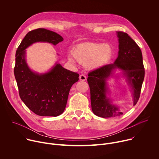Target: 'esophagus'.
Returning a JSON list of instances; mask_svg holds the SVG:
<instances>
[{
	"label": "esophagus",
	"instance_id": "34e87169",
	"mask_svg": "<svg viewBox=\"0 0 159 159\" xmlns=\"http://www.w3.org/2000/svg\"><path fill=\"white\" fill-rule=\"evenodd\" d=\"M79 79L80 80H82V81H84L86 80V76L84 74H81L80 76H79Z\"/></svg>",
	"mask_w": 159,
	"mask_h": 159
}]
</instances>
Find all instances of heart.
Returning a JSON list of instances; mask_svg holds the SVG:
<instances>
[{"mask_svg":"<svg viewBox=\"0 0 159 159\" xmlns=\"http://www.w3.org/2000/svg\"><path fill=\"white\" fill-rule=\"evenodd\" d=\"M113 48L109 43H85L80 44L73 50V56L79 63L90 69H95L107 63L112 57ZM69 60L74 61L72 57Z\"/></svg>","mask_w":159,"mask_h":159,"instance_id":"heart-1","label":"heart"}]
</instances>
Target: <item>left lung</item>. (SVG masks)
<instances>
[{
    "label": "left lung",
    "mask_w": 159,
    "mask_h": 159,
    "mask_svg": "<svg viewBox=\"0 0 159 159\" xmlns=\"http://www.w3.org/2000/svg\"><path fill=\"white\" fill-rule=\"evenodd\" d=\"M118 56L113 63L105 65L88 74L90 102L94 114L102 118L118 117L123 112L106 97V80L116 69L122 70L123 77L132 88L133 105L137 103L145 77L142 53L135 41L126 33L118 31Z\"/></svg>",
    "instance_id": "left-lung-1"
}]
</instances>
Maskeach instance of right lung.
<instances>
[{
  "instance_id": "right-lung-1",
  "label": "right lung",
  "mask_w": 159,
  "mask_h": 159,
  "mask_svg": "<svg viewBox=\"0 0 159 159\" xmlns=\"http://www.w3.org/2000/svg\"><path fill=\"white\" fill-rule=\"evenodd\" d=\"M63 38L55 32L38 28L30 31L21 41L16 53L14 69L19 94L25 105L36 115L57 116L64 111L72 85L79 75L56 63L48 72L39 74L30 70L26 60V49L36 42L56 45Z\"/></svg>"
}]
</instances>
